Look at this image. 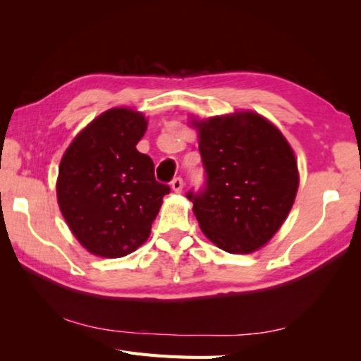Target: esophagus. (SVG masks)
I'll use <instances>...</instances> for the list:
<instances>
[{
    "instance_id": "obj_1",
    "label": "esophagus",
    "mask_w": 361,
    "mask_h": 361,
    "mask_svg": "<svg viewBox=\"0 0 361 361\" xmlns=\"http://www.w3.org/2000/svg\"><path fill=\"white\" fill-rule=\"evenodd\" d=\"M171 186H172V189H173V192L180 194L181 190H183V188H185V181H183L181 176H176V178H173V180H172Z\"/></svg>"
}]
</instances>
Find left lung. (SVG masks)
Wrapping results in <instances>:
<instances>
[{
  "label": "left lung",
  "mask_w": 361,
  "mask_h": 361,
  "mask_svg": "<svg viewBox=\"0 0 361 361\" xmlns=\"http://www.w3.org/2000/svg\"><path fill=\"white\" fill-rule=\"evenodd\" d=\"M206 186L188 192L208 239L231 255H250L286 221L299 185L286 137L252 111L192 121Z\"/></svg>",
  "instance_id": "left-lung-1"
}]
</instances>
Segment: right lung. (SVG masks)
Here are the masks:
<instances>
[{
	"label": "right lung",
	"mask_w": 361,
	"mask_h": 361,
	"mask_svg": "<svg viewBox=\"0 0 361 361\" xmlns=\"http://www.w3.org/2000/svg\"><path fill=\"white\" fill-rule=\"evenodd\" d=\"M145 130L142 113L106 110L74 137L60 161V211L91 255L114 259L137 250L171 192L155 180L152 158L136 150Z\"/></svg>",
	"instance_id": "add662e5"
}]
</instances>
